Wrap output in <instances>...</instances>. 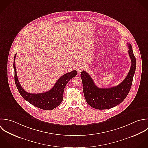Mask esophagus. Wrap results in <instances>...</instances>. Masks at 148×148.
<instances>
[{
	"label": "esophagus",
	"mask_w": 148,
	"mask_h": 148,
	"mask_svg": "<svg viewBox=\"0 0 148 148\" xmlns=\"http://www.w3.org/2000/svg\"><path fill=\"white\" fill-rule=\"evenodd\" d=\"M84 68V64L82 63H79L78 64L77 67H76V70L77 71V72L78 73H80L81 71L83 70V69Z\"/></svg>",
	"instance_id": "obj_1"
}]
</instances>
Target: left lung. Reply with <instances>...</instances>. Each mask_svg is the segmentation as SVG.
Masks as SVG:
<instances>
[{
	"label": "left lung",
	"mask_w": 148,
	"mask_h": 148,
	"mask_svg": "<svg viewBox=\"0 0 148 148\" xmlns=\"http://www.w3.org/2000/svg\"><path fill=\"white\" fill-rule=\"evenodd\" d=\"M128 52L132 64L129 72L125 79L118 85L110 88L97 87L89 74L83 70L81 73L83 92L87 103L97 110H107L121 103L126 97L132 87L133 77L136 69V59L132 47L127 43Z\"/></svg>",
	"instance_id": "left-lung-1"
}]
</instances>
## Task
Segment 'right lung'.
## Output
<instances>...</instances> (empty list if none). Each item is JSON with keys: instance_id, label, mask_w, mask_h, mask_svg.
Returning a JSON list of instances; mask_svg holds the SVG:
<instances>
[{"instance_id": "right-lung-1", "label": "right lung", "mask_w": 148, "mask_h": 148, "mask_svg": "<svg viewBox=\"0 0 148 148\" xmlns=\"http://www.w3.org/2000/svg\"><path fill=\"white\" fill-rule=\"evenodd\" d=\"M15 57L14 59V80L18 92L22 97L32 105L44 110H52L60 104L63 99V92L67 82L77 74L76 70L67 73L56 81L53 87L49 90L41 93H27L22 88L18 81L15 68Z\"/></svg>"}]
</instances>
